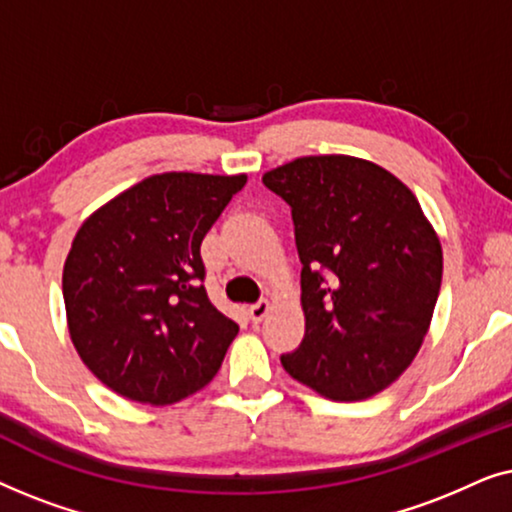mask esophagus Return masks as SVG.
I'll use <instances>...</instances> for the list:
<instances>
[{"label":"esophagus","instance_id":"obj_1","mask_svg":"<svg viewBox=\"0 0 512 512\" xmlns=\"http://www.w3.org/2000/svg\"><path fill=\"white\" fill-rule=\"evenodd\" d=\"M268 312H270L268 300H258L256 305L249 307V319L256 321V324H258V321H263L265 317H268Z\"/></svg>","mask_w":512,"mask_h":512}]
</instances>
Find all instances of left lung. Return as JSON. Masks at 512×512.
I'll return each instance as SVG.
<instances>
[{
  "instance_id": "8db88e82",
  "label": "left lung",
  "mask_w": 512,
  "mask_h": 512,
  "mask_svg": "<svg viewBox=\"0 0 512 512\" xmlns=\"http://www.w3.org/2000/svg\"><path fill=\"white\" fill-rule=\"evenodd\" d=\"M289 202L305 338L282 356L293 380L363 401L405 373L431 326L443 249L408 186L354 156H305L263 174Z\"/></svg>"
}]
</instances>
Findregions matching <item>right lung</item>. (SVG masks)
<instances>
[{"label": "right lung", "instance_id": "right-lung-1", "mask_svg": "<svg viewBox=\"0 0 512 512\" xmlns=\"http://www.w3.org/2000/svg\"><path fill=\"white\" fill-rule=\"evenodd\" d=\"M247 174H153L83 221L62 270L72 342L102 384L170 405L219 373L240 326L209 303L200 244Z\"/></svg>", "mask_w": 512, "mask_h": 512}]
</instances>
